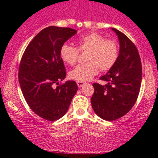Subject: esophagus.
I'll return each mask as SVG.
<instances>
[{
	"instance_id": "obj_1",
	"label": "esophagus",
	"mask_w": 158,
	"mask_h": 158,
	"mask_svg": "<svg viewBox=\"0 0 158 158\" xmlns=\"http://www.w3.org/2000/svg\"><path fill=\"white\" fill-rule=\"evenodd\" d=\"M77 86L79 88L82 87V86L85 85V82L84 81H77Z\"/></svg>"
}]
</instances>
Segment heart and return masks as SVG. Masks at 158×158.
Segmentation results:
<instances>
[{"instance_id":"heart-1","label":"heart","mask_w":158,"mask_h":158,"mask_svg":"<svg viewBox=\"0 0 158 158\" xmlns=\"http://www.w3.org/2000/svg\"><path fill=\"white\" fill-rule=\"evenodd\" d=\"M78 50L89 51L86 55L88 62L78 65L69 72V77L77 81H88L99 73L107 71L115 65L118 57V47L115 41L105 40L97 33H89L77 41ZM76 47L65 43L60 47L59 54L65 63L74 65L79 55Z\"/></svg>"}]
</instances>
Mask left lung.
<instances>
[{
  "label": "left lung",
  "mask_w": 158,
  "mask_h": 158,
  "mask_svg": "<svg viewBox=\"0 0 158 158\" xmlns=\"http://www.w3.org/2000/svg\"><path fill=\"white\" fill-rule=\"evenodd\" d=\"M119 42L116 62L105 75L100 77L107 81L101 85L94 83L92 107L96 115L107 121L125 115L136 102L142 82V63L136 47L127 36L115 28Z\"/></svg>",
  "instance_id": "1"
}]
</instances>
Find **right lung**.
Returning a JSON list of instances; mask_svg holds the SVG:
<instances>
[{"mask_svg":"<svg viewBox=\"0 0 158 158\" xmlns=\"http://www.w3.org/2000/svg\"><path fill=\"white\" fill-rule=\"evenodd\" d=\"M75 34L77 31L69 27H46L30 42L19 64L18 77L25 100L36 115L51 122L67 112L78 89L73 81L59 85L66 76L60 47Z\"/></svg>","mask_w":158,"mask_h":158,"instance_id":"add662e5","label":"right lung"}]
</instances>
